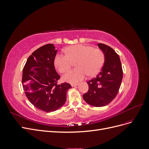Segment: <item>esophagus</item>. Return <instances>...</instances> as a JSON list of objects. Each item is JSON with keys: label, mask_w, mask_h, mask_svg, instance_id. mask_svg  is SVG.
Wrapping results in <instances>:
<instances>
[{"label": "esophagus", "mask_w": 149, "mask_h": 149, "mask_svg": "<svg viewBox=\"0 0 149 149\" xmlns=\"http://www.w3.org/2000/svg\"><path fill=\"white\" fill-rule=\"evenodd\" d=\"M78 85V83H76V84H71V86L72 87H76V86H77Z\"/></svg>", "instance_id": "1"}]
</instances>
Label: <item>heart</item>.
<instances>
[{"label": "heart", "instance_id": "1", "mask_svg": "<svg viewBox=\"0 0 149 149\" xmlns=\"http://www.w3.org/2000/svg\"><path fill=\"white\" fill-rule=\"evenodd\" d=\"M66 55L57 54L54 63L61 73L68 71L73 63L76 68L64 75V81L76 83L83 80L85 76L93 77L100 73L105 61V55L100 48L85 45H75L65 49Z\"/></svg>", "mask_w": 149, "mask_h": 149}]
</instances>
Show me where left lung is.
Here are the masks:
<instances>
[{
	"mask_svg": "<svg viewBox=\"0 0 149 149\" xmlns=\"http://www.w3.org/2000/svg\"><path fill=\"white\" fill-rule=\"evenodd\" d=\"M97 45L104 53V63L96 77L87 82L88 91L83 97L89 104L102 107L116 97L123 80V71L120 58L113 49L103 43Z\"/></svg>",
	"mask_w": 149,
	"mask_h": 149,
	"instance_id": "left-lung-1",
	"label": "left lung"
}]
</instances>
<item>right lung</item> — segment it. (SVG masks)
Returning a JSON list of instances; mask_svg holds the SVG:
<instances>
[{
  "label": "right lung",
  "instance_id": "1",
  "mask_svg": "<svg viewBox=\"0 0 149 149\" xmlns=\"http://www.w3.org/2000/svg\"><path fill=\"white\" fill-rule=\"evenodd\" d=\"M57 53L53 44H47L33 52L23 69L22 82L29 101L37 109L46 112L58 110L66 100L70 84H58L60 76L54 61Z\"/></svg>",
  "mask_w": 149,
  "mask_h": 149
}]
</instances>
